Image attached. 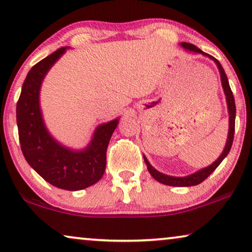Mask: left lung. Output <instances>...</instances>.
<instances>
[{"mask_svg":"<svg viewBox=\"0 0 252 252\" xmlns=\"http://www.w3.org/2000/svg\"><path fill=\"white\" fill-rule=\"evenodd\" d=\"M181 45L183 46L184 49L192 51V52L205 54V56H208V57L210 58V59H213L215 63H217V67H218V69H220V72L221 84H223V89H224V92H225V95H226V101H227V105H228L229 130H228L227 142H226V145H225V149H224L223 153H221L220 157L216 160V161H215L214 163H211L210 166L206 167V168H203L201 170L196 171V173L192 174V175H189V176H187V177H173V176H168V175L161 174V173H159L158 170H156L155 168H153V167L150 165V163H149V161L147 160V158H145V157H144V161H145V163H147V166H148L149 173L152 175V177L155 178V180L160 182V183H162V184H165V185H169V187H193V185H198L200 183H202V182L205 181L206 178L209 176V175L213 173V171L216 169L218 166H220V163L223 161L225 157L228 155V152H229V150H231L232 144H233V138H234L235 112H236V109H235L234 96H233L232 90H231V87H229L227 76H226L223 67H221V64L220 63V61H218L216 58L209 56V54H208V53L202 52V51L200 50L199 47H196L195 45H193V44H189V43H182Z\"/></svg>","mask_w":252,"mask_h":252,"instance_id":"left-lung-1","label":"left lung"}]
</instances>
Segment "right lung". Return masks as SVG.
<instances>
[{
	"instance_id": "right-lung-1",
	"label": "right lung",
	"mask_w": 252,
	"mask_h": 252,
	"mask_svg": "<svg viewBox=\"0 0 252 252\" xmlns=\"http://www.w3.org/2000/svg\"><path fill=\"white\" fill-rule=\"evenodd\" d=\"M65 51L61 47L32 65L17 102V124L25 159L53 187L78 191L95 184L105 170L109 141L118 119L97 127L89 148L81 152L58 144L45 129L39 110L41 83L47 70Z\"/></svg>"
}]
</instances>
